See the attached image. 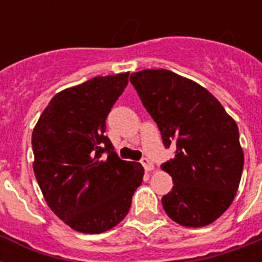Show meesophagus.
<instances>
[{"label":"esophagus","mask_w":262,"mask_h":262,"mask_svg":"<svg viewBox=\"0 0 262 262\" xmlns=\"http://www.w3.org/2000/svg\"><path fill=\"white\" fill-rule=\"evenodd\" d=\"M141 164H143V167L145 171H151V170H154V167H155L154 163H152L148 158H143V159H141Z\"/></svg>","instance_id":"esophagus-1"}]
</instances>
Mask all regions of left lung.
<instances>
[{
	"mask_svg": "<svg viewBox=\"0 0 262 262\" xmlns=\"http://www.w3.org/2000/svg\"><path fill=\"white\" fill-rule=\"evenodd\" d=\"M130 83L164 147L177 148L162 164L174 182L162 199L164 211L185 227L211 224L231 205L244 170L235 121L211 92L171 71H140Z\"/></svg>",
	"mask_w": 262,
	"mask_h": 262,
	"instance_id": "left-lung-1",
	"label": "left lung"
}]
</instances>
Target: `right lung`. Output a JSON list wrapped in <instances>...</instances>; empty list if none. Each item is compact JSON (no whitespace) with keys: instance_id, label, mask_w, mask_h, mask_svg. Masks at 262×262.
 <instances>
[{"instance_id":"obj_1","label":"right lung","mask_w":262,"mask_h":262,"mask_svg":"<svg viewBox=\"0 0 262 262\" xmlns=\"http://www.w3.org/2000/svg\"><path fill=\"white\" fill-rule=\"evenodd\" d=\"M129 73L61 91L32 132L34 172L50 209L76 231L100 234L123 220L143 182L137 162L119 159L104 136Z\"/></svg>"}]
</instances>
